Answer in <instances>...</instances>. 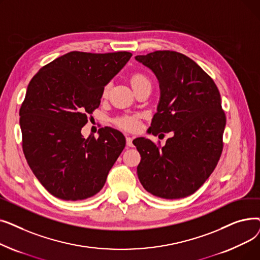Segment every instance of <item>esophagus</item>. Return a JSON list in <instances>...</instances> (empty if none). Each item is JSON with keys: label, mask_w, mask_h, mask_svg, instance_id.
Returning a JSON list of instances; mask_svg holds the SVG:
<instances>
[{"label": "esophagus", "mask_w": 260, "mask_h": 260, "mask_svg": "<svg viewBox=\"0 0 260 260\" xmlns=\"http://www.w3.org/2000/svg\"><path fill=\"white\" fill-rule=\"evenodd\" d=\"M126 145L128 147H133L134 144H133V139L131 137H126Z\"/></svg>", "instance_id": "34e87169"}]
</instances>
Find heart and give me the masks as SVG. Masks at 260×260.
Returning a JSON list of instances; mask_svg holds the SVG:
<instances>
[{"instance_id":"obj_1","label":"heart","mask_w":260,"mask_h":260,"mask_svg":"<svg viewBox=\"0 0 260 260\" xmlns=\"http://www.w3.org/2000/svg\"><path fill=\"white\" fill-rule=\"evenodd\" d=\"M145 82H149V81H148V79L145 76H143L141 74H135L131 78V84H132L133 88L137 87L138 85H140L142 83H145ZM107 92H108V87L106 86L104 88V90H103V95H106ZM117 123H118V125L120 127L124 128V129H127V131L136 129V128L138 127V124H139L138 119L135 118V117H123V118H120V119H118Z\"/></svg>"}]
</instances>
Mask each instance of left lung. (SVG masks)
Segmentation results:
<instances>
[{"instance_id": "8db88e82", "label": "left lung", "mask_w": 260, "mask_h": 260, "mask_svg": "<svg viewBox=\"0 0 260 260\" xmlns=\"http://www.w3.org/2000/svg\"><path fill=\"white\" fill-rule=\"evenodd\" d=\"M135 59L159 81L160 100L149 133H174L162 147L143 137L133 141L141 156L138 178L154 196L184 198L206 182L222 153L225 115L219 90L180 52L158 50Z\"/></svg>"}]
</instances>
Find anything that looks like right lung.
I'll return each mask as SVG.
<instances>
[{
  "label": "right lung",
  "mask_w": 260,
  "mask_h": 260,
  "mask_svg": "<svg viewBox=\"0 0 260 260\" xmlns=\"http://www.w3.org/2000/svg\"><path fill=\"white\" fill-rule=\"evenodd\" d=\"M127 51H71L34 76L20 108L23 152L32 173L62 200H83L104 186L125 146L122 133L99 129L83 138L87 116L98 108L104 86L128 62Z\"/></svg>",
  "instance_id": "obj_1"
}]
</instances>
